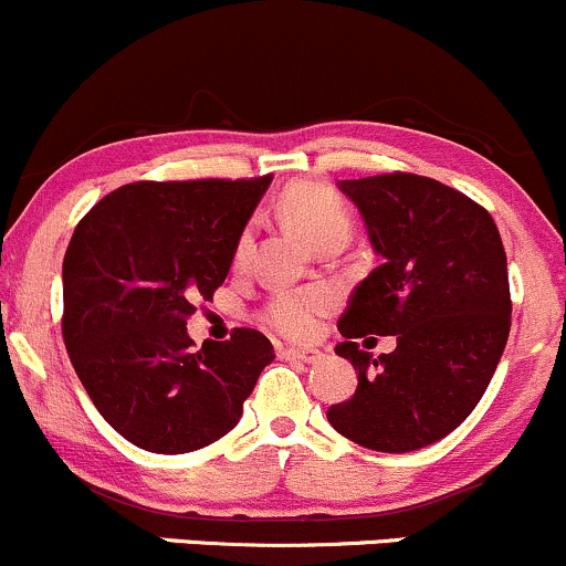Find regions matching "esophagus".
Listing matches in <instances>:
<instances>
[{"mask_svg": "<svg viewBox=\"0 0 566 566\" xmlns=\"http://www.w3.org/2000/svg\"><path fill=\"white\" fill-rule=\"evenodd\" d=\"M285 360H298V363H321L323 352L321 349H298V347H285L283 349Z\"/></svg>", "mask_w": 566, "mask_h": 566, "instance_id": "esophagus-1", "label": "esophagus"}]
</instances>
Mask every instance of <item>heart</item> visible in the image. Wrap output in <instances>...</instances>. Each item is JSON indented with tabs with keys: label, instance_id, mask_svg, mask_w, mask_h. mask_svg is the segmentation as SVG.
Returning a JSON list of instances; mask_svg holds the SVG:
<instances>
[{
	"label": "heart",
	"instance_id": "1",
	"mask_svg": "<svg viewBox=\"0 0 566 566\" xmlns=\"http://www.w3.org/2000/svg\"><path fill=\"white\" fill-rule=\"evenodd\" d=\"M281 211L294 228L312 243L328 235H349V214L331 188L321 182H296L281 196ZM251 230H243L235 243V264H243L251 251ZM331 307L325 289H283L264 304V321L270 328L289 338H307L317 321Z\"/></svg>",
	"mask_w": 566,
	"mask_h": 566
}]
</instances>
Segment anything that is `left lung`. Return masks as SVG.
Here are the masks:
<instances>
[{"label": "left lung", "mask_w": 566, "mask_h": 566, "mask_svg": "<svg viewBox=\"0 0 566 566\" xmlns=\"http://www.w3.org/2000/svg\"><path fill=\"white\" fill-rule=\"evenodd\" d=\"M381 264L357 285L338 321L357 389L331 405L338 434L410 453L467 421L493 378L511 328L506 251L493 217L437 179H342ZM368 333L395 335V353L359 349Z\"/></svg>", "instance_id": "8db88e82"}]
</instances>
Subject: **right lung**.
Instances as JSON below:
<instances>
[{
    "instance_id": "add662e5",
    "label": "right lung",
    "mask_w": 566,
    "mask_h": 566,
    "mask_svg": "<svg viewBox=\"0 0 566 566\" xmlns=\"http://www.w3.org/2000/svg\"><path fill=\"white\" fill-rule=\"evenodd\" d=\"M254 179L132 182L76 224L63 259V342L99 416L150 453L217 442L241 421L270 338L235 328L192 349L188 317L228 277L270 188Z\"/></svg>"
}]
</instances>
